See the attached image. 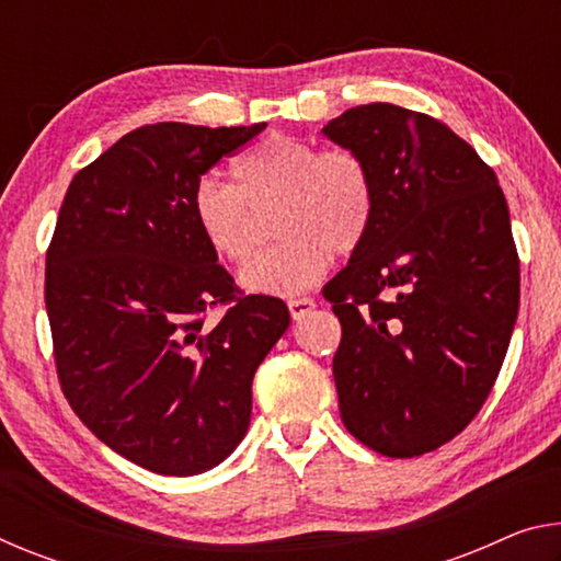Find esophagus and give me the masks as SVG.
I'll list each match as a JSON object with an SVG mask.
<instances>
[{"label": "esophagus", "instance_id": "esophagus-1", "mask_svg": "<svg viewBox=\"0 0 561 561\" xmlns=\"http://www.w3.org/2000/svg\"><path fill=\"white\" fill-rule=\"evenodd\" d=\"M287 307H289V314H291V319H294V321H299V319H304V317L311 314V311L317 309V301H314V299H309V297L289 299V301H287Z\"/></svg>", "mask_w": 561, "mask_h": 561}]
</instances>
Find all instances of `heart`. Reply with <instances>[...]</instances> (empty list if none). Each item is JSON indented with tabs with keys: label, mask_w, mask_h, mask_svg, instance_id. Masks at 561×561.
<instances>
[{
	"label": "heart",
	"mask_w": 561,
	"mask_h": 561,
	"mask_svg": "<svg viewBox=\"0 0 561 561\" xmlns=\"http://www.w3.org/2000/svg\"><path fill=\"white\" fill-rule=\"evenodd\" d=\"M376 213L371 165L358 150L321 148L272 136L234 160L232 185L201 180L193 217L217 257L242 264L257 247L264 217L277 242L240 272L254 294H297L319 282L329 254L348 257L364 244Z\"/></svg>",
	"instance_id": "obj_1"
}]
</instances>
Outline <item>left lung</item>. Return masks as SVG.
I'll return each mask as SVG.
<instances>
[{
  "label": "left lung",
  "mask_w": 561,
  "mask_h": 561,
  "mask_svg": "<svg viewBox=\"0 0 561 561\" xmlns=\"http://www.w3.org/2000/svg\"><path fill=\"white\" fill-rule=\"evenodd\" d=\"M371 165L364 244L324 287L346 431L386 458H415L468 428L505 360L519 257L497 175L425 113L366 103L324 126Z\"/></svg>",
  "instance_id": "left-lung-1"
}]
</instances>
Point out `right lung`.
Segmentation results:
<instances>
[{"mask_svg":"<svg viewBox=\"0 0 561 561\" xmlns=\"http://www.w3.org/2000/svg\"><path fill=\"white\" fill-rule=\"evenodd\" d=\"M262 130L140 126L73 175L56 217L44 301L61 391L150 472L197 474L237 448L254 371L289 327L287 304L237 287L193 217L201 178Z\"/></svg>","mask_w":561,"mask_h":561,"instance_id":"add662e5","label":"right lung"}]
</instances>
